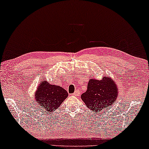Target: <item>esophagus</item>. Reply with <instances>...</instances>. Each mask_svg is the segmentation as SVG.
<instances>
[{"instance_id": "1", "label": "esophagus", "mask_w": 149, "mask_h": 149, "mask_svg": "<svg viewBox=\"0 0 149 149\" xmlns=\"http://www.w3.org/2000/svg\"><path fill=\"white\" fill-rule=\"evenodd\" d=\"M80 91H79V90H76V91H75L74 93H73V95H74V96H79V95H80Z\"/></svg>"}]
</instances>
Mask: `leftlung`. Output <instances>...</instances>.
<instances>
[{"label":"left lung","mask_w":149,"mask_h":149,"mask_svg":"<svg viewBox=\"0 0 149 149\" xmlns=\"http://www.w3.org/2000/svg\"><path fill=\"white\" fill-rule=\"evenodd\" d=\"M118 95V86L110 77L104 76L102 80L91 79L87 90L81 95V98L92 111L99 113L111 107Z\"/></svg>","instance_id":"1"}]
</instances>
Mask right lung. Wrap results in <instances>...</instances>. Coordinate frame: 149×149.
Listing matches in <instances>:
<instances>
[{"mask_svg":"<svg viewBox=\"0 0 149 149\" xmlns=\"http://www.w3.org/2000/svg\"><path fill=\"white\" fill-rule=\"evenodd\" d=\"M68 96L65 88L43 80L35 92L36 103L47 112H52L61 106Z\"/></svg>","mask_w":149,"mask_h":149,"instance_id":"add662e5","label":"right lung"}]
</instances>
